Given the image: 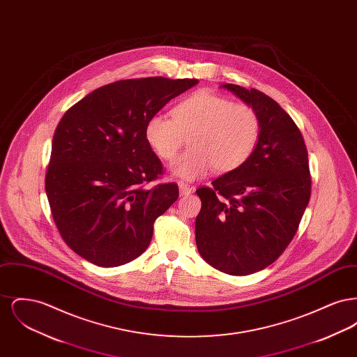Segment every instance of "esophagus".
I'll use <instances>...</instances> for the list:
<instances>
[{
	"mask_svg": "<svg viewBox=\"0 0 357 357\" xmlns=\"http://www.w3.org/2000/svg\"><path fill=\"white\" fill-rule=\"evenodd\" d=\"M178 186H179V192H181L182 197H186V195H190L192 192V186L187 185L185 182H179Z\"/></svg>",
	"mask_w": 357,
	"mask_h": 357,
	"instance_id": "esophagus-1",
	"label": "esophagus"
}]
</instances>
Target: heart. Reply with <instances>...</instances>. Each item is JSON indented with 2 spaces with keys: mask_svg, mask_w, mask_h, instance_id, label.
<instances>
[{
  "mask_svg": "<svg viewBox=\"0 0 357 357\" xmlns=\"http://www.w3.org/2000/svg\"><path fill=\"white\" fill-rule=\"evenodd\" d=\"M188 136L190 149L171 165V172L185 181L204 178L214 167L230 172L243 166L255 153L261 136V119L245 102L211 92H195L172 109V119L153 115L144 137L163 160H172Z\"/></svg>",
  "mask_w": 357,
  "mask_h": 357,
  "instance_id": "b5f03b06",
  "label": "heart"
}]
</instances>
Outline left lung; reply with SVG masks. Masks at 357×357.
Listing matches in <instances>:
<instances>
[{
    "label": "left lung",
    "instance_id": "1",
    "mask_svg": "<svg viewBox=\"0 0 357 357\" xmlns=\"http://www.w3.org/2000/svg\"><path fill=\"white\" fill-rule=\"evenodd\" d=\"M222 88L255 108L261 136L243 166L197 190L202 207L195 241L208 265L248 275L269 266L288 248L309 204L312 179L304 137L280 104L255 88Z\"/></svg>",
    "mask_w": 357,
    "mask_h": 357
}]
</instances>
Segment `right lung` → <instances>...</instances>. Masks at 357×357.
I'll use <instances>...</instances> for the list:
<instances>
[{
    "mask_svg": "<svg viewBox=\"0 0 357 357\" xmlns=\"http://www.w3.org/2000/svg\"><path fill=\"white\" fill-rule=\"evenodd\" d=\"M197 79L120 80L88 93L57 124L45 191L60 236L76 255L112 268L142 255L153 222L179 197L163 174L146 123Z\"/></svg>",
    "mask_w": 357,
    "mask_h": 357,
    "instance_id": "1",
    "label": "right lung"
}]
</instances>
